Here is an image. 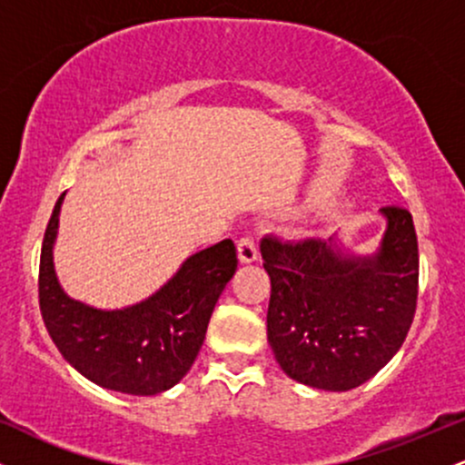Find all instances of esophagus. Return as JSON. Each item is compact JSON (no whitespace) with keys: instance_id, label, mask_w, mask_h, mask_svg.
<instances>
[{"instance_id":"34e87169","label":"esophagus","mask_w":465,"mask_h":465,"mask_svg":"<svg viewBox=\"0 0 465 465\" xmlns=\"http://www.w3.org/2000/svg\"><path fill=\"white\" fill-rule=\"evenodd\" d=\"M238 258L242 264H251L258 260V244L251 236H244L238 240Z\"/></svg>"}]
</instances>
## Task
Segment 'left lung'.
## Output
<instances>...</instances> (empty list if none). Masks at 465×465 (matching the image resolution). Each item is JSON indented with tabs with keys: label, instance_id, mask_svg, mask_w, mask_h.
<instances>
[{
	"label": "left lung",
	"instance_id": "left-lung-1",
	"mask_svg": "<svg viewBox=\"0 0 465 465\" xmlns=\"http://www.w3.org/2000/svg\"><path fill=\"white\" fill-rule=\"evenodd\" d=\"M387 229L371 255L330 240L260 242L271 277L266 336L286 376L350 391L402 348L418 302V236L402 205L382 207Z\"/></svg>",
	"mask_w": 465,
	"mask_h": 465
}]
</instances>
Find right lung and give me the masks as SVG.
I'll return each instance as SVG.
<instances>
[{"label": "right lung", "instance_id": "1", "mask_svg": "<svg viewBox=\"0 0 465 465\" xmlns=\"http://www.w3.org/2000/svg\"><path fill=\"white\" fill-rule=\"evenodd\" d=\"M65 194L47 223L39 266V306L47 332L74 370L95 385L131 396L174 387L199 354L223 288L236 273L232 240L190 255L151 297L103 311L72 300L58 284L54 242Z\"/></svg>", "mask_w": 465, "mask_h": 465}]
</instances>
